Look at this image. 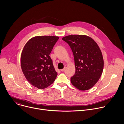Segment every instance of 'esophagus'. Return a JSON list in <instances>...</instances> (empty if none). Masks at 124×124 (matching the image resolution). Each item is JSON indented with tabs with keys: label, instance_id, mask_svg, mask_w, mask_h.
Segmentation results:
<instances>
[{
	"label": "esophagus",
	"instance_id": "obj_1",
	"mask_svg": "<svg viewBox=\"0 0 124 124\" xmlns=\"http://www.w3.org/2000/svg\"><path fill=\"white\" fill-rule=\"evenodd\" d=\"M66 67H64V69H61V71L62 72H64V71L66 70Z\"/></svg>",
	"mask_w": 124,
	"mask_h": 124
}]
</instances>
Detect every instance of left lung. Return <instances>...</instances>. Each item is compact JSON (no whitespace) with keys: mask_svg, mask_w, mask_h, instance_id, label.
<instances>
[{"mask_svg":"<svg viewBox=\"0 0 124 124\" xmlns=\"http://www.w3.org/2000/svg\"><path fill=\"white\" fill-rule=\"evenodd\" d=\"M62 40L73 52L75 73L71 78L72 84L81 91L92 88L99 80L104 68L102 52L97 43L85 35H71Z\"/></svg>","mask_w":124,"mask_h":124,"instance_id":"1","label":"left lung"}]
</instances>
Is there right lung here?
<instances>
[{
    "label": "right lung",
    "instance_id": "add662e5",
    "mask_svg": "<svg viewBox=\"0 0 124 124\" xmlns=\"http://www.w3.org/2000/svg\"><path fill=\"white\" fill-rule=\"evenodd\" d=\"M59 38L54 36H35L25 45L21 55V67L30 84L39 89L48 87L57 76L49 56Z\"/></svg>",
    "mask_w": 124,
    "mask_h": 124
}]
</instances>
